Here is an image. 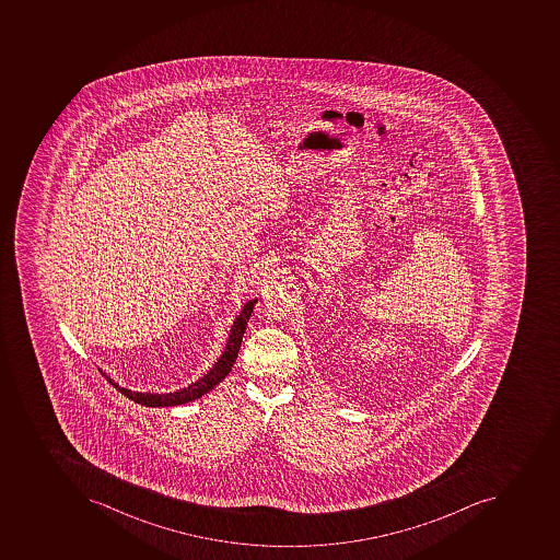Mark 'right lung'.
Returning a JSON list of instances; mask_svg holds the SVG:
<instances>
[{"label":"right lung","mask_w":560,"mask_h":560,"mask_svg":"<svg viewBox=\"0 0 560 560\" xmlns=\"http://www.w3.org/2000/svg\"><path fill=\"white\" fill-rule=\"evenodd\" d=\"M257 300H250L245 303L242 312H240L236 320L233 322L231 327L230 338L225 343L224 352L217 359L212 370L208 371L203 378H199L195 384L187 385V387L176 390V393L170 394H152V393H132L129 388L120 387L119 384H115L114 380L108 378L115 388H119V393L124 396L129 397L131 401L138 402V405L152 406V408H159V406H178L185 405V402L195 401L198 397L205 396L210 393L215 385L221 384L225 376L230 375L231 368L238 357L240 345H242L243 332L247 329V322L250 318L252 310Z\"/></svg>","instance_id":"right-lung-1"}]
</instances>
